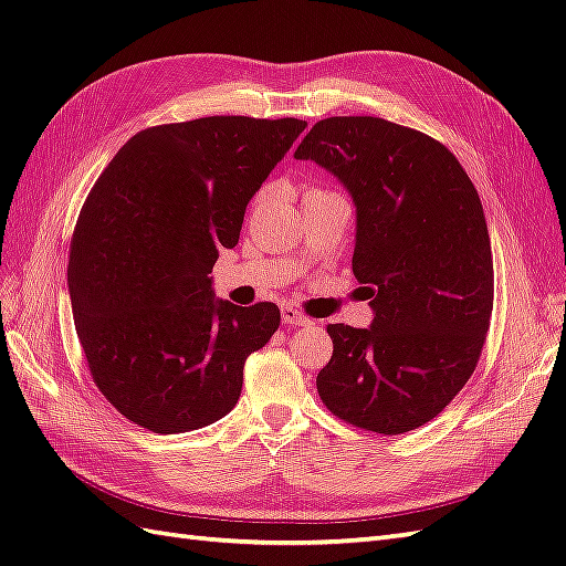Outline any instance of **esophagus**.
<instances>
[{
    "label": "esophagus",
    "mask_w": 566,
    "mask_h": 566,
    "mask_svg": "<svg viewBox=\"0 0 566 566\" xmlns=\"http://www.w3.org/2000/svg\"><path fill=\"white\" fill-rule=\"evenodd\" d=\"M281 316H283V322L291 324V326H312L310 316H305L300 310H295V307H291V305H283Z\"/></svg>",
    "instance_id": "34e87169"
}]
</instances>
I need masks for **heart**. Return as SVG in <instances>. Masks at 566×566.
<instances>
[{
	"label": "heart",
	"instance_id": "1",
	"mask_svg": "<svg viewBox=\"0 0 566 566\" xmlns=\"http://www.w3.org/2000/svg\"><path fill=\"white\" fill-rule=\"evenodd\" d=\"M314 191H319V189H314ZM310 195H312V191H310Z\"/></svg>",
	"mask_w": 566,
	"mask_h": 566
}]
</instances>
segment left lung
<instances>
[{"instance_id": "obj_1", "label": "left lung", "mask_w": 566, "mask_h": 566, "mask_svg": "<svg viewBox=\"0 0 566 566\" xmlns=\"http://www.w3.org/2000/svg\"><path fill=\"white\" fill-rule=\"evenodd\" d=\"M353 197V273L369 328L328 324L324 406L355 427L403 434L442 412L485 343L494 271L478 191L451 150L381 117H326L295 150Z\"/></svg>"}]
</instances>
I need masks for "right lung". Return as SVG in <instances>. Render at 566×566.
I'll list each match as a JSON object with an SVG mask.
<instances>
[{
	"label": "right lung",
	"mask_w": 566,
	"mask_h": 566,
	"mask_svg": "<svg viewBox=\"0 0 566 566\" xmlns=\"http://www.w3.org/2000/svg\"><path fill=\"white\" fill-rule=\"evenodd\" d=\"M305 127L295 117L160 124L134 134L93 185L66 283L91 377L127 420L175 434L235 408L244 360L281 312L216 300L209 273Z\"/></svg>",
	"instance_id": "1"
}]
</instances>
